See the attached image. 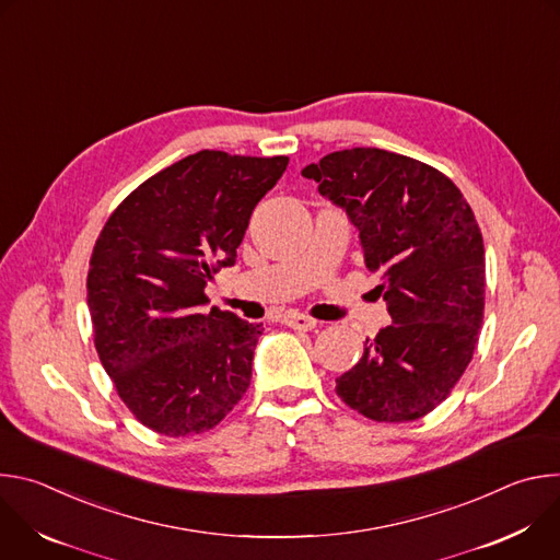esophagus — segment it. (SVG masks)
Returning <instances> with one entry per match:
<instances>
[{
	"mask_svg": "<svg viewBox=\"0 0 560 560\" xmlns=\"http://www.w3.org/2000/svg\"><path fill=\"white\" fill-rule=\"evenodd\" d=\"M281 324H285L288 328H294V330H314L316 328V322L312 316L307 314H301V312H288L281 316Z\"/></svg>",
	"mask_w": 560,
	"mask_h": 560,
	"instance_id": "obj_1",
	"label": "esophagus"
}]
</instances>
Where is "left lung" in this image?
I'll return each instance as SVG.
<instances>
[{
	"label": "left lung",
	"instance_id": "obj_1",
	"mask_svg": "<svg viewBox=\"0 0 560 560\" xmlns=\"http://www.w3.org/2000/svg\"><path fill=\"white\" fill-rule=\"evenodd\" d=\"M301 175L359 230L392 316L337 378V394L372 421H417L445 401L483 324L486 248L474 212L443 173L381 148L330 152Z\"/></svg>",
	"mask_w": 560,
	"mask_h": 560
}]
</instances>
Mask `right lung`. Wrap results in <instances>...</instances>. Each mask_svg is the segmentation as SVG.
<instances>
[{
  "instance_id": "1",
  "label": "right lung",
  "mask_w": 560,
  "mask_h": 560,
  "mask_svg": "<svg viewBox=\"0 0 560 560\" xmlns=\"http://www.w3.org/2000/svg\"><path fill=\"white\" fill-rule=\"evenodd\" d=\"M288 156L201 150L145 179L106 221L89 270L95 348L128 410L164 436L212 430L246 394L261 326L210 307Z\"/></svg>"
}]
</instances>
